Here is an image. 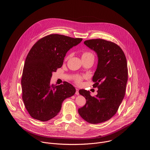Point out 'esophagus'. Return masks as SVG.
<instances>
[{"label":"esophagus","mask_w":150,"mask_h":150,"mask_svg":"<svg viewBox=\"0 0 150 150\" xmlns=\"http://www.w3.org/2000/svg\"><path fill=\"white\" fill-rule=\"evenodd\" d=\"M75 94H76V95H78L79 94V89H78V88H76V92H75Z\"/></svg>","instance_id":"esophagus-1"}]
</instances>
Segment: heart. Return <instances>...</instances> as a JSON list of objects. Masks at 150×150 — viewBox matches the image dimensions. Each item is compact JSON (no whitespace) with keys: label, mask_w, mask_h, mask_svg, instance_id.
Segmentation results:
<instances>
[{"label":"heart","mask_w":150,"mask_h":150,"mask_svg":"<svg viewBox=\"0 0 150 150\" xmlns=\"http://www.w3.org/2000/svg\"><path fill=\"white\" fill-rule=\"evenodd\" d=\"M69 58V55L67 57V59H68ZM94 58V55L93 54L89 52V51H85L82 53V58ZM83 79V76H80V75H76L75 78V81L76 83H81L82 80Z\"/></svg>","instance_id":"heart-1"}]
</instances>
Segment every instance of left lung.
<instances>
[{
	"mask_svg": "<svg viewBox=\"0 0 150 150\" xmlns=\"http://www.w3.org/2000/svg\"><path fill=\"white\" fill-rule=\"evenodd\" d=\"M84 44L96 53L97 68L92 78L97 95L80 89L86 99L85 105L78 109L80 116L91 124H98L111 118L117 112L125 93L128 68L125 55L116 43L102 39L87 40Z\"/></svg>",
	"mask_w": 150,
	"mask_h": 150,
	"instance_id": "8db88e82",
	"label": "left lung"
}]
</instances>
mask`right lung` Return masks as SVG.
Wrapping results in <instances>:
<instances>
[{"label":"right lung","mask_w":150,"mask_h":150,"mask_svg":"<svg viewBox=\"0 0 150 150\" xmlns=\"http://www.w3.org/2000/svg\"><path fill=\"white\" fill-rule=\"evenodd\" d=\"M82 38L51 34L38 40L30 49L24 65L21 83L22 99L26 110L34 119L47 121L60 111L62 104L74 95L71 83L51 84L52 72L61 68L67 52Z\"/></svg>","instance_id":"1"}]
</instances>
